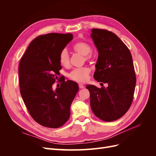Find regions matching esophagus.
<instances>
[{"instance_id": "1", "label": "esophagus", "mask_w": 156, "mask_h": 156, "mask_svg": "<svg viewBox=\"0 0 156 156\" xmlns=\"http://www.w3.org/2000/svg\"><path fill=\"white\" fill-rule=\"evenodd\" d=\"M79 88H84V86L82 84H79Z\"/></svg>"}]
</instances>
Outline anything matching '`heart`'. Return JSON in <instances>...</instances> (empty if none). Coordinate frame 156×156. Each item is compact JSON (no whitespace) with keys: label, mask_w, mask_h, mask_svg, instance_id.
I'll list each match as a JSON object with an SVG mask.
<instances>
[{"label":"heart","mask_w":156,"mask_h":156,"mask_svg":"<svg viewBox=\"0 0 156 156\" xmlns=\"http://www.w3.org/2000/svg\"><path fill=\"white\" fill-rule=\"evenodd\" d=\"M73 49L77 53L85 56L84 58L86 60L88 59V55L92 51L90 45L85 41L77 42L73 45ZM59 62L63 66H68L69 65V55L66 49H62L60 53ZM90 72V69L87 67L75 68L69 73L68 77L75 81L84 83L87 80Z\"/></svg>","instance_id":"heart-1"}]
</instances>
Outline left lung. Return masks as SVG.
Listing matches in <instances>:
<instances>
[{
	"label": "left lung",
	"instance_id": "8db88e82",
	"mask_svg": "<svg viewBox=\"0 0 156 156\" xmlns=\"http://www.w3.org/2000/svg\"><path fill=\"white\" fill-rule=\"evenodd\" d=\"M90 36L98 51L94 77L108 84L101 88L86 87L90 107L99 119L112 122L124 115L133 101L136 84L133 59L129 49L113 32L92 29Z\"/></svg>",
	"mask_w": 156,
	"mask_h": 156
}]
</instances>
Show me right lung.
<instances>
[{
    "mask_svg": "<svg viewBox=\"0 0 156 156\" xmlns=\"http://www.w3.org/2000/svg\"><path fill=\"white\" fill-rule=\"evenodd\" d=\"M72 34L49 33L33 40L19 66L20 93L30 116L40 125L58 128L70 116V107L79 90L77 83L53 84L62 69L59 55L72 40Z\"/></svg>",
    "mask_w": 156,
    "mask_h": 156,
    "instance_id": "add662e5",
    "label": "right lung"
}]
</instances>
